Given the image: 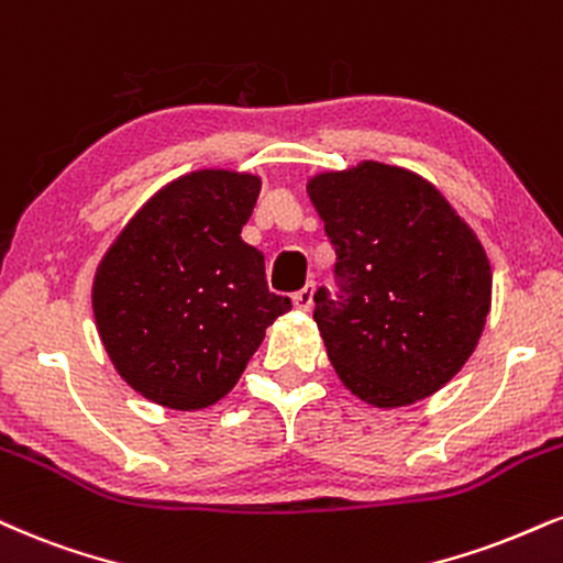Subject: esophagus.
Here are the masks:
<instances>
[{
  "label": "esophagus",
  "instance_id": "esophagus-1",
  "mask_svg": "<svg viewBox=\"0 0 563 563\" xmlns=\"http://www.w3.org/2000/svg\"><path fill=\"white\" fill-rule=\"evenodd\" d=\"M314 290H317L314 283H307V286H303L301 290H296L294 299H290V301H294V307L301 309V311H309L311 303H314Z\"/></svg>",
  "mask_w": 563,
  "mask_h": 563
}]
</instances>
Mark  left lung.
<instances>
[{
	"instance_id": "left-lung-1",
	"label": "left lung",
	"mask_w": 563,
	"mask_h": 563,
	"mask_svg": "<svg viewBox=\"0 0 563 563\" xmlns=\"http://www.w3.org/2000/svg\"><path fill=\"white\" fill-rule=\"evenodd\" d=\"M307 194L335 246L343 296H314L330 364L358 401L432 396L475 354L493 269L470 222L422 175L377 159L317 173Z\"/></svg>"
}]
</instances>
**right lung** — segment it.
Masks as SVG:
<instances>
[{
	"label": "right lung",
	"mask_w": 563,
	"mask_h": 563,
	"mask_svg": "<svg viewBox=\"0 0 563 563\" xmlns=\"http://www.w3.org/2000/svg\"><path fill=\"white\" fill-rule=\"evenodd\" d=\"M262 178L205 167L162 186L101 256L97 333L135 393L199 411L241 380L290 301L269 294L264 254L241 239Z\"/></svg>",
	"instance_id": "right-lung-1"
}]
</instances>
